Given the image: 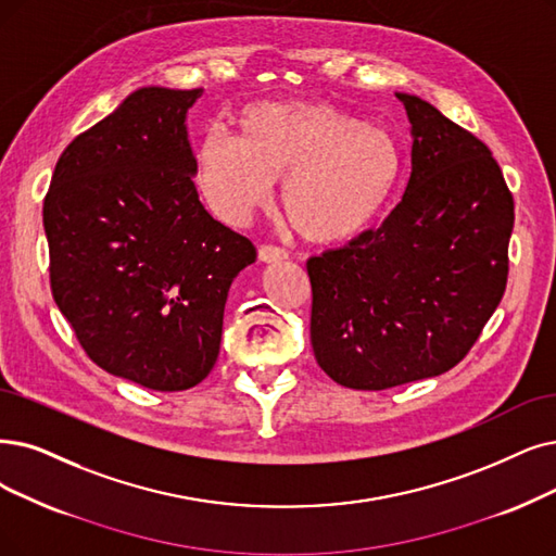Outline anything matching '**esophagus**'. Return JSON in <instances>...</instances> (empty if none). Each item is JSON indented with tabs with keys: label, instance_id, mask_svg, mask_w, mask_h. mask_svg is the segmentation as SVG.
I'll return each mask as SVG.
<instances>
[{
	"label": "esophagus",
	"instance_id": "esophagus-1",
	"mask_svg": "<svg viewBox=\"0 0 556 556\" xmlns=\"http://www.w3.org/2000/svg\"><path fill=\"white\" fill-rule=\"evenodd\" d=\"M257 255H260V260L266 262V264H269V262H282V260L290 257V253H287L285 249L271 247V243H264V247H260Z\"/></svg>",
	"mask_w": 556,
	"mask_h": 556
}]
</instances>
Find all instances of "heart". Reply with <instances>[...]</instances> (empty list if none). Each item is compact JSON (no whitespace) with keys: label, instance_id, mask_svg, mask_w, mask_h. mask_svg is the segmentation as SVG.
I'll return each mask as SVG.
<instances>
[{"label":"heart","instance_id":"obj_1","mask_svg":"<svg viewBox=\"0 0 556 556\" xmlns=\"http://www.w3.org/2000/svg\"><path fill=\"white\" fill-rule=\"evenodd\" d=\"M239 139L220 131L198 146V187L212 212L247 226L282 185V210L313 243H342L386 210L402 177V150L374 127L330 104L247 106Z\"/></svg>","mask_w":556,"mask_h":556}]
</instances>
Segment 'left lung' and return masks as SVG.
Instances as JSON below:
<instances>
[{
    "label": "left lung",
    "instance_id": "obj_1",
    "mask_svg": "<svg viewBox=\"0 0 556 556\" xmlns=\"http://www.w3.org/2000/svg\"><path fill=\"white\" fill-rule=\"evenodd\" d=\"M410 177L381 228L307 260L319 367L353 390L445 374L472 349L508 278L514 195L468 129L417 96Z\"/></svg>",
    "mask_w": 556,
    "mask_h": 556
}]
</instances>
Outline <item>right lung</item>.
Instances as JSON below:
<instances>
[{"label":"right lung","instance_id":"obj_1","mask_svg":"<svg viewBox=\"0 0 556 556\" xmlns=\"http://www.w3.org/2000/svg\"><path fill=\"white\" fill-rule=\"evenodd\" d=\"M203 88L146 86L63 150L42 205L52 296L98 367L157 392L212 371L253 241L198 201L187 111Z\"/></svg>","mask_w":556,"mask_h":556}]
</instances>
